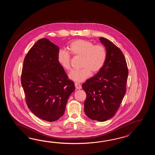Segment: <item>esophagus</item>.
Here are the masks:
<instances>
[{"instance_id":"34e87169","label":"esophagus","mask_w":155,"mask_h":155,"mask_svg":"<svg viewBox=\"0 0 155 155\" xmlns=\"http://www.w3.org/2000/svg\"><path fill=\"white\" fill-rule=\"evenodd\" d=\"M75 85L76 89H78V90L81 89V85L79 83H75Z\"/></svg>"}]
</instances>
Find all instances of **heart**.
<instances>
[{
    "label": "heart",
    "instance_id": "heart-1",
    "mask_svg": "<svg viewBox=\"0 0 155 155\" xmlns=\"http://www.w3.org/2000/svg\"><path fill=\"white\" fill-rule=\"evenodd\" d=\"M69 50L73 55L82 57L80 70H73L69 74L70 80L75 82L84 81L91 74L98 73L105 63L107 53L105 47L86 40H76L70 43ZM58 60L64 69L71 68V57L69 53L64 50H60L58 53Z\"/></svg>",
    "mask_w": 155,
    "mask_h": 155
}]
</instances>
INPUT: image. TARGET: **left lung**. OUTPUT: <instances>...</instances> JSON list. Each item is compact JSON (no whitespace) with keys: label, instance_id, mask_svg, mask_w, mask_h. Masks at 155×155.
Returning a JSON list of instances; mask_svg holds the SVG:
<instances>
[{"label":"left lung","instance_id":"1","mask_svg":"<svg viewBox=\"0 0 155 155\" xmlns=\"http://www.w3.org/2000/svg\"><path fill=\"white\" fill-rule=\"evenodd\" d=\"M107 57L104 65L96 75L82 85L86 94V115L100 122L112 118L118 110L126 90L128 68L121 50L109 40L101 37Z\"/></svg>","mask_w":155,"mask_h":155}]
</instances>
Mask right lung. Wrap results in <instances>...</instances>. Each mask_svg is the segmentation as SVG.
<instances>
[{"mask_svg":"<svg viewBox=\"0 0 155 155\" xmlns=\"http://www.w3.org/2000/svg\"><path fill=\"white\" fill-rule=\"evenodd\" d=\"M59 48L46 38L40 39L28 51L21 76L26 102L33 114L53 122L64 115L75 86L58 60Z\"/></svg>","mask_w":155,"mask_h":155,"instance_id":"obj_1","label":"right lung"}]
</instances>
